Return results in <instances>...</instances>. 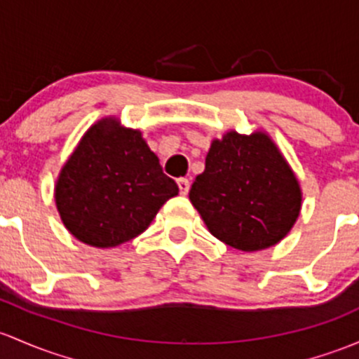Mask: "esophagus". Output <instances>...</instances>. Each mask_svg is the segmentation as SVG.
Wrapping results in <instances>:
<instances>
[{"instance_id": "esophagus-1", "label": "esophagus", "mask_w": 359, "mask_h": 359, "mask_svg": "<svg viewBox=\"0 0 359 359\" xmlns=\"http://www.w3.org/2000/svg\"><path fill=\"white\" fill-rule=\"evenodd\" d=\"M177 186H179V191H180V194H184V196H186L187 192H189V187H191V184H189V180H187V179H179V180H177Z\"/></svg>"}]
</instances>
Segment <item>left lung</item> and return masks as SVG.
I'll return each mask as SVG.
<instances>
[{"label":"left lung","instance_id":"left-lung-1","mask_svg":"<svg viewBox=\"0 0 359 359\" xmlns=\"http://www.w3.org/2000/svg\"><path fill=\"white\" fill-rule=\"evenodd\" d=\"M189 199L217 239L239 251L275 246L296 224L301 187L265 132L215 139Z\"/></svg>","mask_w":359,"mask_h":359}]
</instances>
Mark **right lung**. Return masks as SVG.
Segmentation results:
<instances>
[{"label": "right lung", "mask_w": 359, "mask_h": 359, "mask_svg": "<svg viewBox=\"0 0 359 359\" xmlns=\"http://www.w3.org/2000/svg\"><path fill=\"white\" fill-rule=\"evenodd\" d=\"M179 194L141 132L115 118L94 123L63 165L55 187L62 222L94 248H115L144 232Z\"/></svg>", "instance_id": "right-lung-1"}]
</instances>
